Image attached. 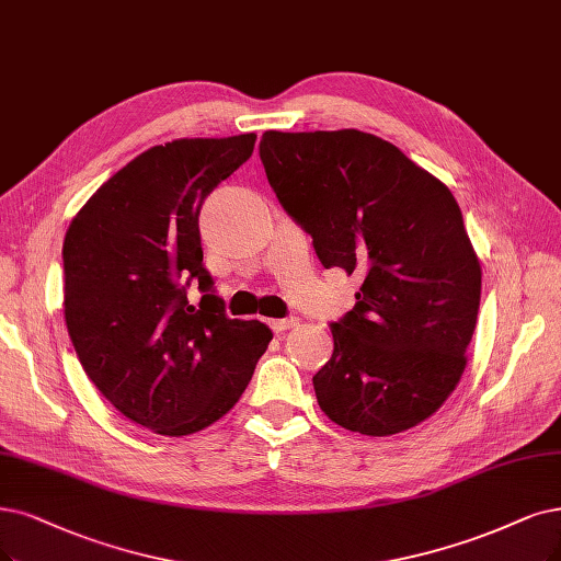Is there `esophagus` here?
Segmentation results:
<instances>
[{
  "mask_svg": "<svg viewBox=\"0 0 561 561\" xmlns=\"http://www.w3.org/2000/svg\"><path fill=\"white\" fill-rule=\"evenodd\" d=\"M300 323V319L298 317H286V319H275V321H270V328L275 330V333H284V330H291V328H296Z\"/></svg>",
  "mask_w": 561,
  "mask_h": 561,
  "instance_id": "1",
  "label": "esophagus"
}]
</instances>
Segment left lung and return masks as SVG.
Wrapping results in <instances>:
<instances>
[{
	"instance_id": "obj_1",
	"label": "left lung",
	"mask_w": 561,
	"mask_h": 561,
	"mask_svg": "<svg viewBox=\"0 0 561 561\" xmlns=\"http://www.w3.org/2000/svg\"><path fill=\"white\" fill-rule=\"evenodd\" d=\"M259 154L323 267L363 277L330 323L317 375L325 416L367 437L423 423L458 386L481 305V263L450 190L396 145L358 129L265 131Z\"/></svg>"
}]
</instances>
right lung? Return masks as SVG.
I'll use <instances>...</instances> for the list:
<instances>
[{
	"instance_id": "right-lung-1",
	"label": "right lung",
	"mask_w": 561,
	"mask_h": 561,
	"mask_svg": "<svg viewBox=\"0 0 561 561\" xmlns=\"http://www.w3.org/2000/svg\"><path fill=\"white\" fill-rule=\"evenodd\" d=\"M256 134L180 138L138 154L73 217L65 319L85 375L119 413L165 437L219 421L273 340L228 319L203 265L198 213L252 157ZM199 284L192 306L185 288Z\"/></svg>"
}]
</instances>
